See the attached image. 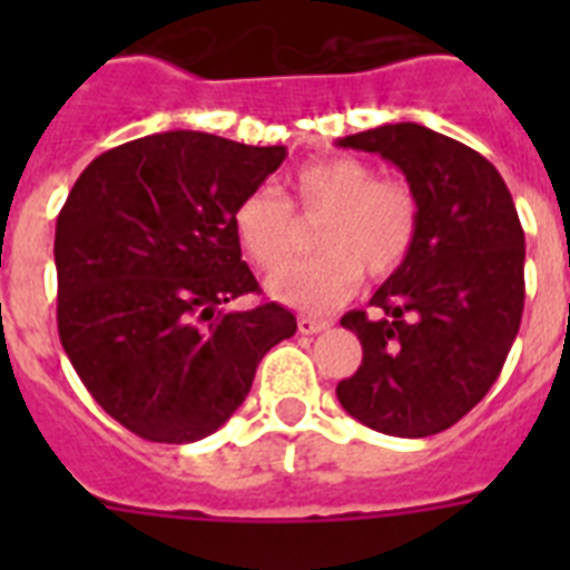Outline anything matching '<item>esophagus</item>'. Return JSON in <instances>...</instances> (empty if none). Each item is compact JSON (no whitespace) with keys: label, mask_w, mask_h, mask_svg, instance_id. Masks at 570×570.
I'll use <instances>...</instances> for the list:
<instances>
[{"label":"esophagus","mask_w":570,"mask_h":570,"mask_svg":"<svg viewBox=\"0 0 570 570\" xmlns=\"http://www.w3.org/2000/svg\"><path fill=\"white\" fill-rule=\"evenodd\" d=\"M328 328V322L316 320V316H298V331L302 334H320V331Z\"/></svg>","instance_id":"34e87169"}]
</instances>
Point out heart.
Instances as JSON below:
<instances>
[{
	"label": "heart",
	"instance_id": "1",
	"mask_svg": "<svg viewBox=\"0 0 570 570\" xmlns=\"http://www.w3.org/2000/svg\"><path fill=\"white\" fill-rule=\"evenodd\" d=\"M323 215L320 258L291 264L268 277V295L304 313H325L355 295L364 272L384 281L402 268L416 239L414 191L384 180L355 156H331L293 174V204L272 186H257L233 206V236L257 268L283 266L294 247L292 206Z\"/></svg>",
	"mask_w": 570,
	"mask_h": 570
}]
</instances>
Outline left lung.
<instances>
[{
    "instance_id": "1",
    "label": "left lung",
    "mask_w": 570,
    "mask_h": 570,
    "mask_svg": "<svg viewBox=\"0 0 570 570\" xmlns=\"http://www.w3.org/2000/svg\"><path fill=\"white\" fill-rule=\"evenodd\" d=\"M405 174L420 224L414 248L379 286L381 311L346 313L364 361L340 405L375 432L429 438L476 407L497 381L523 313V227L485 156L420 124L340 138Z\"/></svg>"
}]
</instances>
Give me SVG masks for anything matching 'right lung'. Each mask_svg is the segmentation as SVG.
<instances>
[{
    "label": "right lung",
    "mask_w": 570,
    "mask_h": 570,
    "mask_svg": "<svg viewBox=\"0 0 570 570\" xmlns=\"http://www.w3.org/2000/svg\"><path fill=\"white\" fill-rule=\"evenodd\" d=\"M286 150L171 129L97 156L56 224L58 337L97 405L154 443L213 434L245 402L268 348L295 334L257 293L233 206Z\"/></svg>",
    "instance_id": "add662e5"
}]
</instances>
